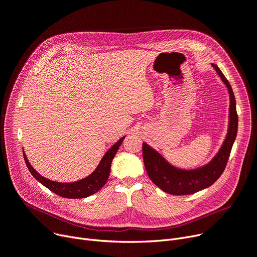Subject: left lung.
<instances>
[{
    "label": "left lung",
    "mask_w": 257,
    "mask_h": 257,
    "mask_svg": "<svg viewBox=\"0 0 257 257\" xmlns=\"http://www.w3.org/2000/svg\"><path fill=\"white\" fill-rule=\"evenodd\" d=\"M211 67L227 88L230 100L229 123L226 137L221 149L211 160L207 164L197 168L182 169L170 164L160 153H158L146 142H143V161L146 173L155 185L167 193L185 195L211 186L223 174L232 145L235 141L238 125L235 97L230 83L222 71L215 64H211Z\"/></svg>",
    "instance_id": "8db88e82"
}]
</instances>
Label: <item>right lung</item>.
Masks as SVG:
<instances>
[{
	"mask_svg": "<svg viewBox=\"0 0 257 257\" xmlns=\"http://www.w3.org/2000/svg\"><path fill=\"white\" fill-rule=\"evenodd\" d=\"M124 138L125 136L119 139L112 146V148L104 154V156L101 158L99 164L97 165V167L95 168V170L92 174L76 182L62 183V182H55L52 180H49L43 177L31 166L25 152H23V155L29 172L36 180L41 183V184L46 186L48 189H50L52 192L58 194L59 197L68 198V199H81V198H87L89 195L96 193L105 184L109 176V172H111V164H112L113 159Z\"/></svg>",
	"mask_w": 257,
	"mask_h": 257,
	"instance_id": "obj_1",
	"label": "right lung"
}]
</instances>
